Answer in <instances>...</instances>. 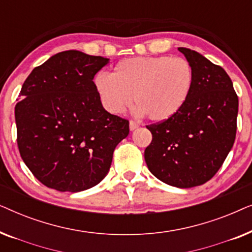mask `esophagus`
Segmentation results:
<instances>
[{"instance_id":"34e87169","label":"esophagus","mask_w":252,"mask_h":252,"mask_svg":"<svg viewBox=\"0 0 252 252\" xmlns=\"http://www.w3.org/2000/svg\"><path fill=\"white\" fill-rule=\"evenodd\" d=\"M139 126H140L139 124L134 122V120H130V122H129V129H130V130H134V129H136L137 127H139Z\"/></svg>"}]
</instances>
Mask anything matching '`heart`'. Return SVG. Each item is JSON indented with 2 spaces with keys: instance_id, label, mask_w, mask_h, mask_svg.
<instances>
[{
  "instance_id": "heart-1",
  "label": "heart",
  "mask_w": 252,
  "mask_h": 252,
  "mask_svg": "<svg viewBox=\"0 0 252 252\" xmlns=\"http://www.w3.org/2000/svg\"><path fill=\"white\" fill-rule=\"evenodd\" d=\"M194 73L181 57H133L119 62L112 75L98 72L94 87L106 111L119 115L133 101L137 113L154 122L175 115L190 94Z\"/></svg>"
}]
</instances>
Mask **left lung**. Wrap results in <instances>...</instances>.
Returning a JSON list of instances; mask_svg holds the SVG:
<instances>
[{
  "instance_id": "left-lung-1",
  "label": "left lung",
  "mask_w": 252,
  "mask_h": 252,
  "mask_svg": "<svg viewBox=\"0 0 252 252\" xmlns=\"http://www.w3.org/2000/svg\"><path fill=\"white\" fill-rule=\"evenodd\" d=\"M194 80L179 111L151 124V143L144 150L148 168L157 179L179 188L201 186L213 178L236 136L239 98L221 66L187 48Z\"/></svg>"
}]
</instances>
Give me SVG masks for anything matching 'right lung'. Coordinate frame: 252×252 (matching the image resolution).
Wrapping results in <instances>:
<instances>
[{"instance_id":"1","label":"right lung","mask_w":252,"mask_h":252,"mask_svg":"<svg viewBox=\"0 0 252 252\" xmlns=\"http://www.w3.org/2000/svg\"><path fill=\"white\" fill-rule=\"evenodd\" d=\"M108 58L62 51L31 72L15 108L24 163L48 188L77 192L99 184L129 123L103 108L95 74Z\"/></svg>"}]
</instances>
